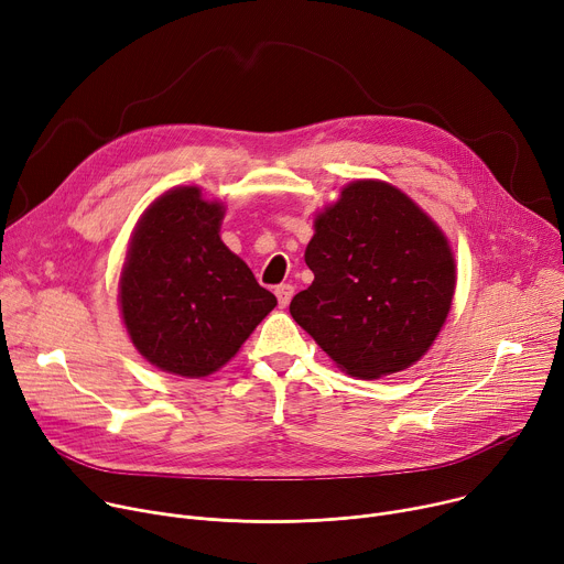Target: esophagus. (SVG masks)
I'll use <instances>...</instances> for the list:
<instances>
[{
    "label": "esophagus",
    "instance_id": "34e87169",
    "mask_svg": "<svg viewBox=\"0 0 564 564\" xmlns=\"http://www.w3.org/2000/svg\"><path fill=\"white\" fill-rule=\"evenodd\" d=\"M293 293H295V289H293L291 284H280V286L275 289V295H278L280 307H289V302H291Z\"/></svg>",
    "mask_w": 564,
    "mask_h": 564
}]
</instances>
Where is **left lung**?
<instances>
[{
    "mask_svg": "<svg viewBox=\"0 0 564 564\" xmlns=\"http://www.w3.org/2000/svg\"><path fill=\"white\" fill-rule=\"evenodd\" d=\"M305 262L314 282L293 295L289 312L352 377L377 379L420 361L452 310L447 237L381 181L343 187L316 216Z\"/></svg>",
    "mask_w": 564,
    "mask_h": 564,
    "instance_id": "obj_1",
    "label": "left lung"
}]
</instances>
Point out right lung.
Returning a JSON list of instances; mask_svg holds the SVG:
<instances>
[{"instance_id": "right-lung-1", "label": "right lung", "mask_w": 564, "mask_h": 564, "mask_svg": "<svg viewBox=\"0 0 564 564\" xmlns=\"http://www.w3.org/2000/svg\"><path fill=\"white\" fill-rule=\"evenodd\" d=\"M224 214L198 187H173L142 214L128 246L121 318L138 352L164 372H216L278 305L221 241Z\"/></svg>"}]
</instances>
